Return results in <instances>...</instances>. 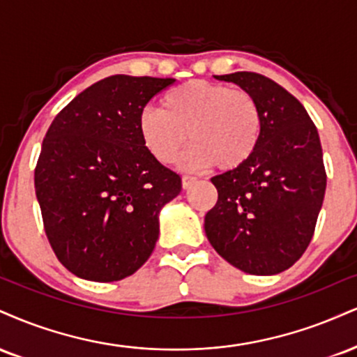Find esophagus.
I'll list each match as a JSON object with an SVG mask.
<instances>
[{
  "instance_id": "34e87169",
  "label": "esophagus",
  "mask_w": 357,
  "mask_h": 357,
  "mask_svg": "<svg viewBox=\"0 0 357 357\" xmlns=\"http://www.w3.org/2000/svg\"><path fill=\"white\" fill-rule=\"evenodd\" d=\"M197 181V179L195 178V176H183L181 183H183V190H190V188Z\"/></svg>"
}]
</instances>
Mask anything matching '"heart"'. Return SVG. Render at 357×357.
Here are the masks:
<instances>
[{"label": "heart", "instance_id": "heart-1", "mask_svg": "<svg viewBox=\"0 0 357 357\" xmlns=\"http://www.w3.org/2000/svg\"><path fill=\"white\" fill-rule=\"evenodd\" d=\"M162 109L148 106L139 113L141 143L161 165H173L190 139L184 167L216 162L220 169H234L256 151L263 131L257 101L244 89L192 79L162 96Z\"/></svg>", "mask_w": 357, "mask_h": 357}]
</instances>
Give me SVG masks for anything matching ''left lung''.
<instances>
[{"mask_svg": "<svg viewBox=\"0 0 357 357\" xmlns=\"http://www.w3.org/2000/svg\"><path fill=\"white\" fill-rule=\"evenodd\" d=\"M216 79L255 96L263 131L244 165L211 178L218 203L204 231L234 268L271 276L291 268L314 234L326 191L319 135L301 102L273 79L249 71Z\"/></svg>", "mask_w": 357, "mask_h": 357, "instance_id": "8db88e82", "label": "left lung"}]
</instances>
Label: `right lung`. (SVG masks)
Masks as SVG:
<instances>
[{"mask_svg": "<svg viewBox=\"0 0 357 357\" xmlns=\"http://www.w3.org/2000/svg\"><path fill=\"white\" fill-rule=\"evenodd\" d=\"M173 78L114 75L51 123L34 169L43 225L56 257L96 282L131 276L151 256L160 211L181 178L146 151L137 119Z\"/></svg>", "mask_w": 357, "mask_h": 357, "instance_id": "right-lung-1", "label": "right lung"}]
</instances>
